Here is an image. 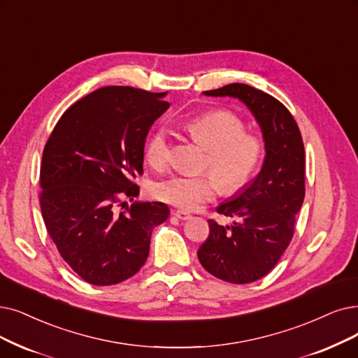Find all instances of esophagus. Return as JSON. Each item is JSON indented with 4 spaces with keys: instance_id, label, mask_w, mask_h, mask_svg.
<instances>
[{
    "instance_id": "esophagus-1",
    "label": "esophagus",
    "mask_w": 358,
    "mask_h": 358,
    "mask_svg": "<svg viewBox=\"0 0 358 358\" xmlns=\"http://www.w3.org/2000/svg\"><path fill=\"white\" fill-rule=\"evenodd\" d=\"M175 214V216L179 219V220H189V219H192V216H191V214L189 213H187V211H175L173 213Z\"/></svg>"
}]
</instances>
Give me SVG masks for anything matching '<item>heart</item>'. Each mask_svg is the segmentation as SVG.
Listing matches in <instances>:
<instances>
[{"label": "heart", "instance_id": "1", "mask_svg": "<svg viewBox=\"0 0 358 358\" xmlns=\"http://www.w3.org/2000/svg\"><path fill=\"white\" fill-rule=\"evenodd\" d=\"M185 129L207 150L203 167L212 175L173 176L155 183L152 194L166 204L189 211L210 201L217 188L223 194H234L251 180L263 160V139L245 132L244 122L232 111L199 114L185 123ZM145 157L154 169L167 166L170 144L163 127L150 136Z\"/></svg>", "mask_w": 358, "mask_h": 358}]
</instances>
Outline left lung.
Returning <instances> with one entry per match:
<instances>
[{"instance_id":"obj_1","label":"left lung","mask_w":358,"mask_h":358,"mask_svg":"<svg viewBox=\"0 0 358 358\" xmlns=\"http://www.w3.org/2000/svg\"><path fill=\"white\" fill-rule=\"evenodd\" d=\"M203 94L238 98L263 132L266 157L260 173L217 207V213L235 222L222 226L208 220L210 235L196 252L213 276L251 283L278 264L292 239L295 216L306 195L303 138L289 110L250 85L231 83Z\"/></svg>"}]
</instances>
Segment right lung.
I'll use <instances>...</instances> for the list:
<instances>
[{"mask_svg": "<svg viewBox=\"0 0 358 358\" xmlns=\"http://www.w3.org/2000/svg\"><path fill=\"white\" fill-rule=\"evenodd\" d=\"M166 92L104 87L64 111L42 154L39 203L63 260L91 285L134 276L150 252L152 229L169 217L163 203H134L152 123L170 107Z\"/></svg>", "mask_w": 358, "mask_h": 358, "instance_id": "add662e5", "label": "right lung"}]
</instances>
